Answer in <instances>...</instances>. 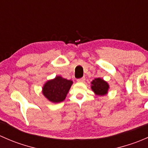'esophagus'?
<instances>
[{"label":"esophagus","mask_w":148,"mask_h":148,"mask_svg":"<svg viewBox=\"0 0 148 148\" xmlns=\"http://www.w3.org/2000/svg\"><path fill=\"white\" fill-rule=\"evenodd\" d=\"M84 81H85V77H82V78L77 79V82H84Z\"/></svg>","instance_id":"obj_1"}]
</instances>
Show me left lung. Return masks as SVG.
Wrapping results in <instances>:
<instances>
[{
  "instance_id": "obj_1",
  "label": "left lung",
  "mask_w": 148,
  "mask_h": 148,
  "mask_svg": "<svg viewBox=\"0 0 148 148\" xmlns=\"http://www.w3.org/2000/svg\"><path fill=\"white\" fill-rule=\"evenodd\" d=\"M91 84V89L97 96H104L108 94L110 85L100 77L95 79Z\"/></svg>"
}]
</instances>
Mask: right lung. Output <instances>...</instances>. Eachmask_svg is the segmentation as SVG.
Here are the masks:
<instances>
[{"mask_svg": "<svg viewBox=\"0 0 148 148\" xmlns=\"http://www.w3.org/2000/svg\"><path fill=\"white\" fill-rule=\"evenodd\" d=\"M73 84L71 80L66 79L61 76L48 80L42 88V94L52 103H59L66 99L67 94Z\"/></svg>", "mask_w": 148, "mask_h": 148, "instance_id": "obj_1", "label": "right lung"}]
</instances>
